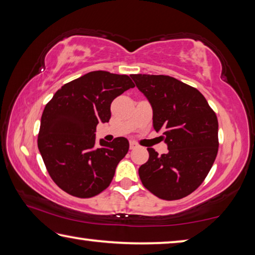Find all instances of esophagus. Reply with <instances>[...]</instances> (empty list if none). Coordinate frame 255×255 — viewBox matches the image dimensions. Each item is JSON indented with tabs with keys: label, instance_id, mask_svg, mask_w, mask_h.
Listing matches in <instances>:
<instances>
[{
	"label": "esophagus",
	"instance_id": "1",
	"mask_svg": "<svg viewBox=\"0 0 255 255\" xmlns=\"http://www.w3.org/2000/svg\"><path fill=\"white\" fill-rule=\"evenodd\" d=\"M129 147H130V149H135L137 147V144L135 143V141H130V144H129Z\"/></svg>",
	"mask_w": 255,
	"mask_h": 255
}]
</instances>
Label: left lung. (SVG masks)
<instances>
[{
  "label": "left lung",
  "mask_w": 255,
  "mask_h": 255,
  "mask_svg": "<svg viewBox=\"0 0 255 255\" xmlns=\"http://www.w3.org/2000/svg\"><path fill=\"white\" fill-rule=\"evenodd\" d=\"M153 109V127L169 152L158 156L147 148L148 161L138 170L144 187L164 200H178L205 180L218 152V120L205 97L166 75H130Z\"/></svg>",
  "instance_id": "left-lung-1"
}]
</instances>
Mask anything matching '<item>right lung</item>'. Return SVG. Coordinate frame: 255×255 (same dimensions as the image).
<instances>
[{
    "instance_id": "1",
    "label": "right lung",
    "mask_w": 255,
    "mask_h": 255,
    "mask_svg": "<svg viewBox=\"0 0 255 255\" xmlns=\"http://www.w3.org/2000/svg\"><path fill=\"white\" fill-rule=\"evenodd\" d=\"M128 75L94 71L64 84L41 116L38 148L50 178L77 198H91L109 187L129 149L125 137L96 143L99 123H108L116 98L133 88Z\"/></svg>"
}]
</instances>
